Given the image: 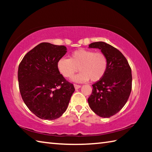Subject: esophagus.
I'll use <instances>...</instances> for the list:
<instances>
[{"label":"esophagus","instance_id":"1","mask_svg":"<svg viewBox=\"0 0 152 152\" xmlns=\"http://www.w3.org/2000/svg\"><path fill=\"white\" fill-rule=\"evenodd\" d=\"M74 88H75V89H78L81 87L80 85H78V84H74Z\"/></svg>","mask_w":152,"mask_h":152}]
</instances>
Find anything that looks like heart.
<instances>
[{"label":"heart","instance_id":"b5f03b06","mask_svg":"<svg viewBox=\"0 0 152 152\" xmlns=\"http://www.w3.org/2000/svg\"><path fill=\"white\" fill-rule=\"evenodd\" d=\"M108 60L102 52H94L93 50L79 49L74 51L70 59L62 58L58 61V71L64 77L71 78L78 70L80 71L74 77L78 82H92L101 80L106 73Z\"/></svg>","mask_w":152,"mask_h":152}]
</instances>
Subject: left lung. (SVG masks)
Here are the masks:
<instances>
[{
	"label": "left lung",
	"instance_id": "left-lung-1",
	"mask_svg": "<svg viewBox=\"0 0 152 152\" xmlns=\"http://www.w3.org/2000/svg\"><path fill=\"white\" fill-rule=\"evenodd\" d=\"M89 48H98L107 57V72L102 78L92 84V92L88 99L89 107L99 116L109 118L124 107L132 92V74L123 53L102 42L92 43Z\"/></svg>",
	"mask_w": 152,
	"mask_h": 152
}]
</instances>
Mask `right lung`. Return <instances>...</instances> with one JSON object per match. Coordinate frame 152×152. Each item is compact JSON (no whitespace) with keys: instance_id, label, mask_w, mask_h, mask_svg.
I'll use <instances>...</instances> for the list:
<instances>
[{"instance_id":"right-lung-1","label":"right lung","mask_w":152,"mask_h":152,"mask_svg":"<svg viewBox=\"0 0 152 152\" xmlns=\"http://www.w3.org/2000/svg\"><path fill=\"white\" fill-rule=\"evenodd\" d=\"M64 45L41 43L24 56L18 69L19 91L25 104L40 119L54 120L66 111L75 91L57 68L66 54Z\"/></svg>"}]
</instances>
